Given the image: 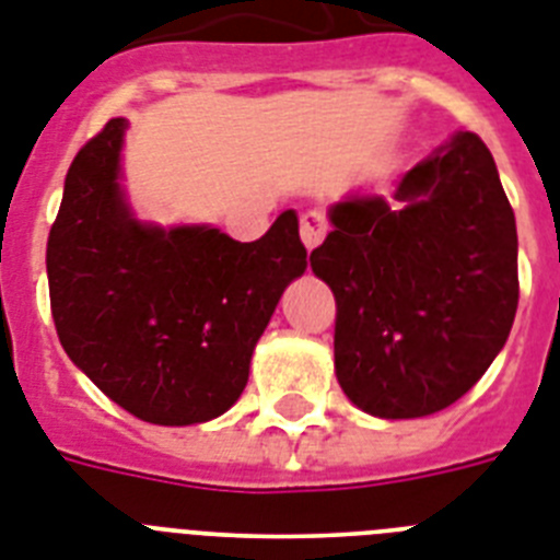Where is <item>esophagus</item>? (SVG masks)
I'll return each mask as SVG.
<instances>
[{"label": "esophagus", "instance_id": "obj_1", "mask_svg": "<svg viewBox=\"0 0 560 560\" xmlns=\"http://www.w3.org/2000/svg\"><path fill=\"white\" fill-rule=\"evenodd\" d=\"M299 233H302V244L307 249H316L325 241L327 235V221L322 215L319 209H311V212H304L302 224H299Z\"/></svg>", "mask_w": 560, "mask_h": 560}]
</instances>
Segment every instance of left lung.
Here are the masks:
<instances>
[{"label":"left lung","mask_w":560,"mask_h":560,"mask_svg":"<svg viewBox=\"0 0 560 560\" xmlns=\"http://www.w3.org/2000/svg\"><path fill=\"white\" fill-rule=\"evenodd\" d=\"M311 253L336 295L334 368L380 420L429 417L503 351L517 311V230L483 140L454 131L390 201L353 189Z\"/></svg>","instance_id":"obj_1"}]
</instances>
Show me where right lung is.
<instances>
[{
  "instance_id": "1",
  "label": "right lung",
  "mask_w": 560,
  "mask_h": 560,
  "mask_svg": "<svg viewBox=\"0 0 560 560\" xmlns=\"http://www.w3.org/2000/svg\"><path fill=\"white\" fill-rule=\"evenodd\" d=\"M129 120L71 163L48 235L59 342L108 399L154 425H195L238 402L270 316L307 270L295 209L241 244L212 224L140 221L122 186Z\"/></svg>"
}]
</instances>
